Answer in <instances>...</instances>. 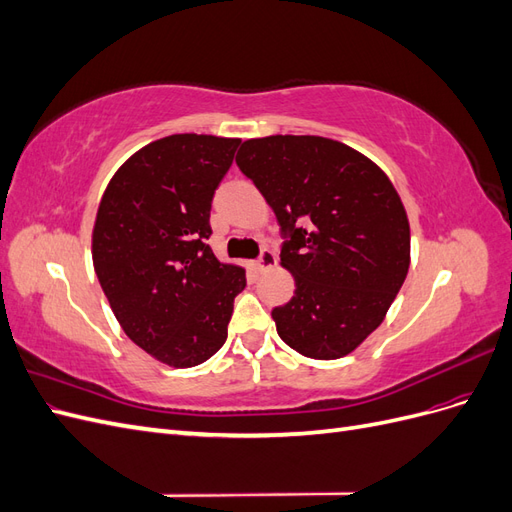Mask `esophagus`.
I'll return each instance as SVG.
<instances>
[{
    "instance_id": "1",
    "label": "esophagus",
    "mask_w": 512,
    "mask_h": 512,
    "mask_svg": "<svg viewBox=\"0 0 512 512\" xmlns=\"http://www.w3.org/2000/svg\"><path fill=\"white\" fill-rule=\"evenodd\" d=\"M275 262H277V258H275V254H273L271 250H262L260 258L252 262V269H254L256 273H265V271H269V269L275 267Z\"/></svg>"
}]
</instances>
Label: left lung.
Returning <instances> with one entry per match:
<instances>
[{"instance_id":"8db88e82","label":"left lung","mask_w":512,"mask_h":512,"mask_svg":"<svg viewBox=\"0 0 512 512\" xmlns=\"http://www.w3.org/2000/svg\"><path fill=\"white\" fill-rule=\"evenodd\" d=\"M237 166L284 232L294 297L275 307L277 335L309 359H342L374 333L410 267V224L384 170L324 136L250 138Z\"/></svg>"}]
</instances>
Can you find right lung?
I'll return each mask as SVG.
<instances>
[{
	"mask_svg": "<svg viewBox=\"0 0 512 512\" xmlns=\"http://www.w3.org/2000/svg\"><path fill=\"white\" fill-rule=\"evenodd\" d=\"M241 138L173 134L138 149L102 194L91 256L121 329L164 365L205 363L228 337L245 269L207 245L211 200Z\"/></svg>",
	"mask_w": 512,
	"mask_h": 512,
	"instance_id": "obj_1",
	"label": "right lung"
}]
</instances>
